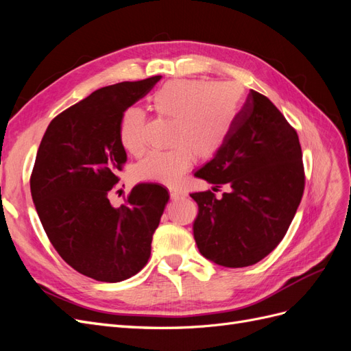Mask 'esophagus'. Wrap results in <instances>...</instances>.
<instances>
[{
  "mask_svg": "<svg viewBox=\"0 0 351 351\" xmlns=\"http://www.w3.org/2000/svg\"><path fill=\"white\" fill-rule=\"evenodd\" d=\"M169 196H171V199H180V197H184L186 193L183 192L182 189L171 187V189H169Z\"/></svg>",
  "mask_w": 351,
  "mask_h": 351,
  "instance_id": "34e87169",
  "label": "esophagus"
}]
</instances>
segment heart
I'll return each instance as SVG.
<instances>
[{
    "label": "heart",
    "mask_w": 351,
    "mask_h": 351,
    "mask_svg": "<svg viewBox=\"0 0 351 351\" xmlns=\"http://www.w3.org/2000/svg\"><path fill=\"white\" fill-rule=\"evenodd\" d=\"M241 95L231 83L199 80H173L151 97V108L161 117L176 121L173 151H152L136 165L134 176L142 182L176 184L195 162V154L208 159L214 156L234 127L240 111ZM145 114L130 107L120 121V142L130 154H141L145 145Z\"/></svg>",
    "instance_id": "obj_1"
}]
</instances>
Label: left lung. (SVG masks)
Returning <instances> with one entry per match:
<instances>
[{"instance_id":"8db88e82","label":"left lung","mask_w":351,"mask_h":351,"mask_svg":"<svg viewBox=\"0 0 351 351\" xmlns=\"http://www.w3.org/2000/svg\"><path fill=\"white\" fill-rule=\"evenodd\" d=\"M221 197L192 193L199 252L226 268L262 261L284 239L304 189L299 136L278 108L250 90L224 146L195 173Z\"/></svg>"}]
</instances>
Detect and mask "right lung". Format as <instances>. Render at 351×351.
<instances>
[{
	"mask_svg": "<svg viewBox=\"0 0 351 351\" xmlns=\"http://www.w3.org/2000/svg\"><path fill=\"white\" fill-rule=\"evenodd\" d=\"M159 79L92 92L57 115L39 145L30 193L42 227L71 268L97 281L119 282L145 267L169 197L162 186L139 183L120 208L108 199L127 161L119 134L123 112Z\"/></svg>",
	"mask_w": 351,
	"mask_h": 351,
	"instance_id": "obj_1",
	"label": "right lung"
}]
</instances>
